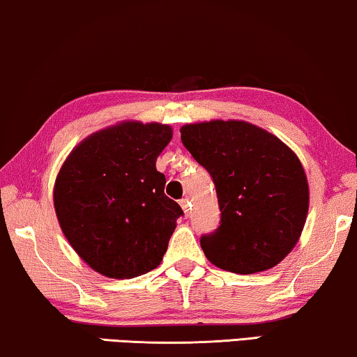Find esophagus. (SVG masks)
Masks as SVG:
<instances>
[{
    "mask_svg": "<svg viewBox=\"0 0 357 357\" xmlns=\"http://www.w3.org/2000/svg\"><path fill=\"white\" fill-rule=\"evenodd\" d=\"M181 208L184 210V213H185V217H188V215L190 213V202H189V199L185 197V199H181Z\"/></svg>",
    "mask_w": 357,
    "mask_h": 357,
    "instance_id": "esophagus-1",
    "label": "esophagus"
}]
</instances>
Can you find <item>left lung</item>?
<instances>
[{"label":"left lung","mask_w":357,"mask_h":357,"mask_svg":"<svg viewBox=\"0 0 357 357\" xmlns=\"http://www.w3.org/2000/svg\"><path fill=\"white\" fill-rule=\"evenodd\" d=\"M181 140L213 179L222 223L200 238L210 262L239 275L278 265L301 238L309 184L298 155L255 124L213 119L181 128Z\"/></svg>","instance_id":"8db88e82"}]
</instances>
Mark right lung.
<instances>
[{"mask_svg": "<svg viewBox=\"0 0 357 357\" xmlns=\"http://www.w3.org/2000/svg\"><path fill=\"white\" fill-rule=\"evenodd\" d=\"M172 137L168 124L123 121L85 137L59 169L53 189L59 227L103 277L134 278L163 260L183 215L155 167Z\"/></svg>", "mask_w": 357, "mask_h": 357, "instance_id": "add662e5", "label": "right lung"}]
</instances>
